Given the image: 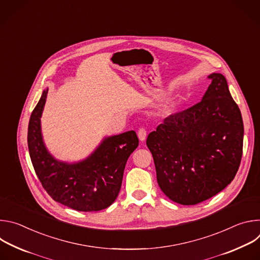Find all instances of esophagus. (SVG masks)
I'll return each mask as SVG.
<instances>
[{
  "label": "esophagus",
  "mask_w": 260,
  "mask_h": 260,
  "mask_svg": "<svg viewBox=\"0 0 260 260\" xmlns=\"http://www.w3.org/2000/svg\"><path fill=\"white\" fill-rule=\"evenodd\" d=\"M146 137H147V133H146V129H145L144 127H141V128H139V131H138V138H139V140H140L141 142H143V141H145Z\"/></svg>",
  "instance_id": "34e87169"
}]
</instances>
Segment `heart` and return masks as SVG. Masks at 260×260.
Instances as JSON below:
<instances>
[{
  "instance_id": "1",
  "label": "heart",
  "mask_w": 260,
  "mask_h": 260,
  "mask_svg": "<svg viewBox=\"0 0 260 260\" xmlns=\"http://www.w3.org/2000/svg\"><path fill=\"white\" fill-rule=\"evenodd\" d=\"M171 111V107H168L166 110H165V113H169Z\"/></svg>"
}]
</instances>
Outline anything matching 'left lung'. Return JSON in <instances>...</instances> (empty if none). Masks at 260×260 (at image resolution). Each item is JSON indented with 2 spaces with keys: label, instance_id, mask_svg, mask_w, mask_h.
<instances>
[{
  "label": "left lung",
  "instance_id": "left-lung-1",
  "mask_svg": "<svg viewBox=\"0 0 260 260\" xmlns=\"http://www.w3.org/2000/svg\"><path fill=\"white\" fill-rule=\"evenodd\" d=\"M208 78L202 101L167 117L146 141L160 189L181 205H197L223 190L242 159L241 111L222 74Z\"/></svg>",
  "mask_w": 260,
  "mask_h": 260
}]
</instances>
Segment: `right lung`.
<instances>
[{"label":"right lung","instance_id":"right-lung-1","mask_svg":"<svg viewBox=\"0 0 260 260\" xmlns=\"http://www.w3.org/2000/svg\"><path fill=\"white\" fill-rule=\"evenodd\" d=\"M48 93L43 90L27 128V146L35 172L47 193L57 203L82 212L108 208L116 200L129 155L139 145L136 132L105 138L84 160L68 164L55 159L46 149L41 116Z\"/></svg>","mask_w":260,"mask_h":260}]
</instances>
